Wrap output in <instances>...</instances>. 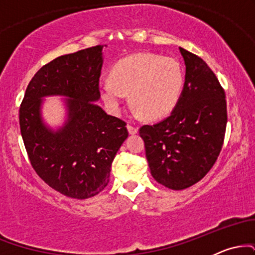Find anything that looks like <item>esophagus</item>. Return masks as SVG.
<instances>
[{
    "label": "esophagus",
    "instance_id": "esophagus-1",
    "mask_svg": "<svg viewBox=\"0 0 255 255\" xmlns=\"http://www.w3.org/2000/svg\"><path fill=\"white\" fill-rule=\"evenodd\" d=\"M127 129H128V131H129V134H136L137 130H139V128H137L136 126L128 124L127 125Z\"/></svg>",
    "mask_w": 255,
    "mask_h": 255
}]
</instances>
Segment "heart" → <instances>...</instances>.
<instances>
[{"mask_svg":"<svg viewBox=\"0 0 255 255\" xmlns=\"http://www.w3.org/2000/svg\"><path fill=\"white\" fill-rule=\"evenodd\" d=\"M110 83L101 86V96L108 109L119 113L125 95L148 119L168 115L180 99L184 73L174 57L156 54H134L114 64Z\"/></svg>","mask_w":255,"mask_h":255,"instance_id":"b5f03b06","label":"heart"}]
</instances>
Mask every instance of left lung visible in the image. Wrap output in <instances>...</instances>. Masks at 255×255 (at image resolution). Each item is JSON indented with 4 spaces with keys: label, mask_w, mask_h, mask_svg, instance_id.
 Listing matches in <instances>:
<instances>
[{
    "label": "left lung",
    "mask_w": 255,
    "mask_h": 255,
    "mask_svg": "<svg viewBox=\"0 0 255 255\" xmlns=\"http://www.w3.org/2000/svg\"><path fill=\"white\" fill-rule=\"evenodd\" d=\"M186 80L172 113L156 125L140 127L152 176L175 191L193 186L221 153L227 128L225 92L206 62L180 48Z\"/></svg>",
    "instance_id": "left-lung-1"
}]
</instances>
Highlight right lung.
Masks as SVG:
<instances>
[{
  "label": "right lung",
  "mask_w": 255,
  "mask_h": 255,
  "mask_svg": "<svg viewBox=\"0 0 255 255\" xmlns=\"http://www.w3.org/2000/svg\"><path fill=\"white\" fill-rule=\"evenodd\" d=\"M103 45L56 57L44 64L26 89L19 110L21 136L37 175L52 189L73 199L95 197L109 183L111 163L127 139L126 122L108 115L101 98ZM70 99L69 120L57 132L40 119L41 97Z\"/></svg>",
  "instance_id": "1"
}]
</instances>
